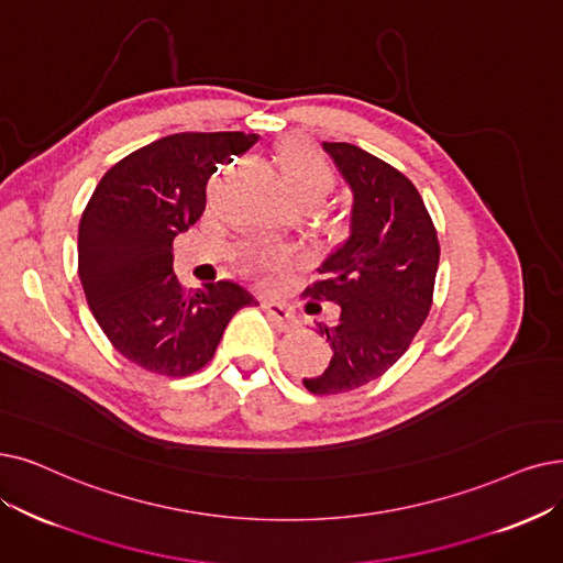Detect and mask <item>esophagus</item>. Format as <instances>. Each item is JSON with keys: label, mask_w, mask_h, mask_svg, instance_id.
I'll return each mask as SVG.
<instances>
[{"label": "esophagus", "mask_w": 563, "mask_h": 563, "mask_svg": "<svg viewBox=\"0 0 563 563\" xmlns=\"http://www.w3.org/2000/svg\"><path fill=\"white\" fill-rule=\"evenodd\" d=\"M263 309H265V313H267V319L273 321V325H275L277 330L288 332V330H294V328L298 325V319L294 317V311H290V309H288L286 305H282V302L265 300V302H263Z\"/></svg>", "instance_id": "1"}]
</instances>
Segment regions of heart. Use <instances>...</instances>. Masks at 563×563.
Segmentation results:
<instances>
[{"mask_svg":"<svg viewBox=\"0 0 563 563\" xmlns=\"http://www.w3.org/2000/svg\"><path fill=\"white\" fill-rule=\"evenodd\" d=\"M279 173L282 183L290 200L309 198V200H321L332 187V170L321 159L319 154H313L307 147L300 145H286L279 156ZM288 261L286 252L277 250V246H265V250H256L246 254V265L252 269H279Z\"/></svg>","mask_w":563,"mask_h":563,"instance_id":"1","label":"heart"}]
</instances>
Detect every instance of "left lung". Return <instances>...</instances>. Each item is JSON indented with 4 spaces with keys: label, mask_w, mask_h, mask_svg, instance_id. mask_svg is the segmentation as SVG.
Masks as SVG:
<instances>
[{
    "label": "left lung",
    "mask_w": 563,
    "mask_h": 563,
    "mask_svg": "<svg viewBox=\"0 0 563 563\" xmlns=\"http://www.w3.org/2000/svg\"><path fill=\"white\" fill-rule=\"evenodd\" d=\"M353 191L349 238L319 265L307 286L313 300L336 305L319 323L332 346L330 365L305 376L313 395L363 388L409 349L432 307L439 240L418 189L390 164L351 143H323ZM321 311V305L307 302Z\"/></svg>",
    "instance_id": "8db88e82"
}]
</instances>
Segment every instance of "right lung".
Masks as SVG:
<instances>
[{"label": "right lung", "mask_w": 563, "mask_h": 563, "mask_svg": "<svg viewBox=\"0 0 563 563\" xmlns=\"http://www.w3.org/2000/svg\"><path fill=\"white\" fill-rule=\"evenodd\" d=\"M256 133H173L124 156L97 185L78 229V275L110 344L139 367L189 376L206 367L233 313L258 305L235 282L187 290L173 240L206 210V187Z\"/></svg>", "instance_id": "add662e5"}]
</instances>
